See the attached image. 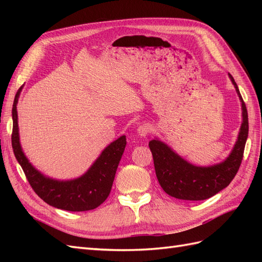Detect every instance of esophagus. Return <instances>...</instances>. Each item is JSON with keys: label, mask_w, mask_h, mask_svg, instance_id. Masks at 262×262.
<instances>
[{"label": "esophagus", "mask_w": 262, "mask_h": 262, "mask_svg": "<svg viewBox=\"0 0 262 262\" xmlns=\"http://www.w3.org/2000/svg\"><path fill=\"white\" fill-rule=\"evenodd\" d=\"M151 132H152V126L148 125V124H143L137 128V134H138V136H141V137L147 136Z\"/></svg>", "instance_id": "1"}]
</instances>
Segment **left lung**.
Instances as JSON below:
<instances>
[{"mask_svg":"<svg viewBox=\"0 0 262 262\" xmlns=\"http://www.w3.org/2000/svg\"><path fill=\"white\" fill-rule=\"evenodd\" d=\"M229 76L241 101L242 124L234 146L223 162L198 166L182 159L159 138L148 143L159 183L171 197L182 200H204L213 197L230 185L240 168L249 134L248 111L237 84L230 73Z\"/></svg>","mask_w":262,"mask_h":262,"instance_id":"obj_1","label":"left lung"}]
</instances>
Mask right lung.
I'll return each instance as SVG.
<instances>
[{
    "label": "right lung",
    "mask_w": 262,
    "mask_h": 262,
    "mask_svg": "<svg viewBox=\"0 0 262 262\" xmlns=\"http://www.w3.org/2000/svg\"><path fill=\"white\" fill-rule=\"evenodd\" d=\"M22 85L15 94L12 108V147L15 159L39 197L55 208L69 211H85L97 208L108 198L118 168L121 155L126 147V136L110 143L94 161L84 174L72 180H57L46 177L33 166L22 151L19 136L16 104Z\"/></svg>",
    "instance_id": "right-lung-1"
}]
</instances>
